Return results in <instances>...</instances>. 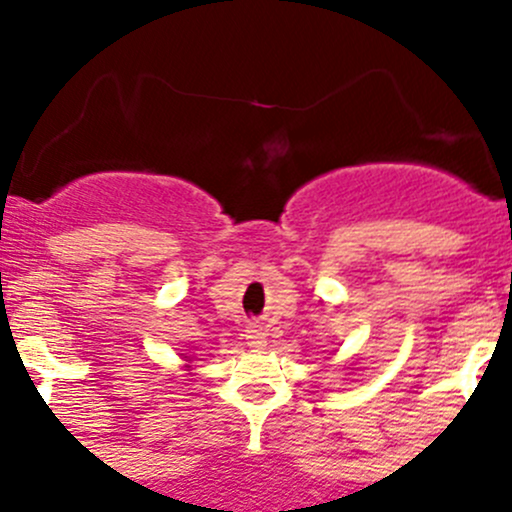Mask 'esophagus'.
<instances>
[{
    "instance_id": "esophagus-1",
    "label": "esophagus",
    "mask_w": 512,
    "mask_h": 512,
    "mask_svg": "<svg viewBox=\"0 0 512 512\" xmlns=\"http://www.w3.org/2000/svg\"><path fill=\"white\" fill-rule=\"evenodd\" d=\"M245 339H248L250 349L255 351H262L264 346H267V332H264L260 325H250L248 330H245Z\"/></svg>"
}]
</instances>
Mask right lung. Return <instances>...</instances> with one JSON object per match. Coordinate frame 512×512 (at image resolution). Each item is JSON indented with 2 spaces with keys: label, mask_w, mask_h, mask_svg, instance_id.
Wrapping results in <instances>:
<instances>
[{
  "label": "right lung",
  "mask_w": 512,
  "mask_h": 512,
  "mask_svg": "<svg viewBox=\"0 0 512 512\" xmlns=\"http://www.w3.org/2000/svg\"><path fill=\"white\" fill-rule=\"evenodd\" d=\"M185 358H187V356H185Z\"/></svg>",
  "instance_id": "obj_1"
}]
</instances>
